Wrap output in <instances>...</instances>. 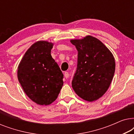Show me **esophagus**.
Listing matches in <instances>:
<instances>
[{
	"mask_svg": "<svg viewBox=\"0 0 134 134\" xmlns=\"http://www.w3.org/2000/svg\"><path fill=\"white\" fill-rule=\"evenodd\" d=\"M64 76H65L66 79L68 78L69 77V72H65V73H64Z\"/></svg>",
	"mask_w": 134,
	"mask_h": 134,
	"instance_id": "34e87169",
	"label": "esophagus"
}]
</instances>
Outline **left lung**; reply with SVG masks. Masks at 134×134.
<instances>
[{
	"mask_svg": "<svg viewBox=\"0 0 134 134\" xmlns=\"http://www.w3.org/2000/svg\"><path fill=\"white\" fill-rule=\"evenodd\" d=\"M78 51L77 65L72 87L80 98L89 102L102 97L109 88L115 70L109 49L97 38L88 35L71 40Z\"/></svg>",
	"mask_w": 134,
	"mask_h": 134,
	"instance_id": "8db88e82",
	"label": "left lung"
}]
</instances>
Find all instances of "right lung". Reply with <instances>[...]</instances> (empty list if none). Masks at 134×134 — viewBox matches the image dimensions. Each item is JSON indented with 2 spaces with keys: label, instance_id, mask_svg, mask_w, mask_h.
I'll return each mask as SVG.
<instances>
[{
  "label": "right lung",
  "instance_id": "1",
  "mask_svg": "<svg viewBox=\"0 0 134 134\" xmlns=\"http://www.w3.org/2000/svg\"><path fill=\"white\" fill-rule=\"evenodd\" d=\"M53 43H35L25 53L18 69V78L27 96L39 105H47L57 98L63 74L51 56Z\"/></svg>",
  "mask_w": 134,
  "mask_h": 134
}]
</instances>
